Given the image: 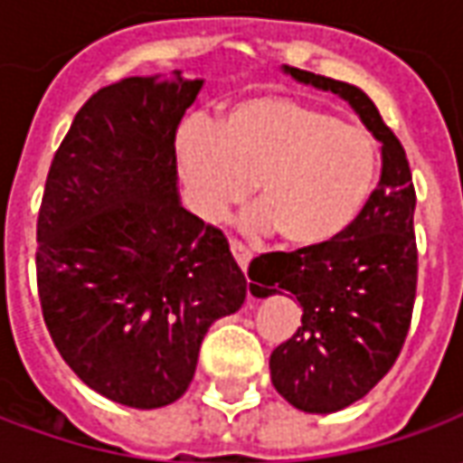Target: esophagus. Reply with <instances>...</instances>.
Instances as JSON below:
<instances>
[{
    "instance_id": "34e87169",
    "label": "esophagus",
    "mask_w": 463,
    "mask_h": 463,
    "mask_svg": "<svg viewBox=\"0 0 463 463\" xmlns=\"http://www.w3.org/2000/svg\"><path fill=\"white\" fill-rule=\"evenodd\" d=\"M229 250H232V254H234V260H237L239 269L244 272V269H247V267H250V262H251V251L247 250L244 244H239V241H232V244H229Z\"/></svg>"
}]
</instances>
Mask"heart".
<instances>
[{
    "label": "heart",
    "instance_id": "obj_1",
    "mask_svg": "<svg viewBox=\"0 0 463 463\" xmlns=\"http://www.w3.org/2000/svg\"><path fill=\"white\" fill-rule=\"evenodd\" d=\"M176 164L201 219L254 203L247 234L277 232L287 250L315 251L355 226L378 186V143L368 130L287 95H247L224 105L212 128L178 133Z\"/></svg>",
    "mask_w": 463,
    "mask_h": 463
}]
</instances>
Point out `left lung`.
<instances>
[{
    "instance_id": "obj_1",
    "label": "left lung",
    "mask_w": 463,
    "mask_h": 463,
    "mask_svg": "<svg viewBox=\"0 0 463 463\" xmlns=\"http://www.w3.org/2000/svg\"><path fill=\"white\" fill-rule=\"evenodd\" d=\"M285 72L315 90L343 98L381 143V178L368 209L333 244L315 251H272L250 264L251 295H282L302 307V325L274 347L269 373L277 393L305 413H335L391 371L406 340L416 299V237L406 151L365 92L298 67Z\"/></svg>"
}]
</instances>
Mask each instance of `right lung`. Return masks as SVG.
<instances>
[{
  "mask_svg": "<svg viewBox=\"0 0 463 463\" xmlns=\"http://www.w3.org/2000/svg\"><path fill=\"white\" fill-rule=\"evenodd\" d=\"M203 88L174 70L98 90L67 130L37 219V285L65 363L120 406L186 393L199 347L247 279L224 234L184 209L176 128Z\"/></svg>",
  "mask_w": 463,
  "mask_h": 463,
  "instance_id": "add662e5",
  "label": "right lung"
}]
</instances>
